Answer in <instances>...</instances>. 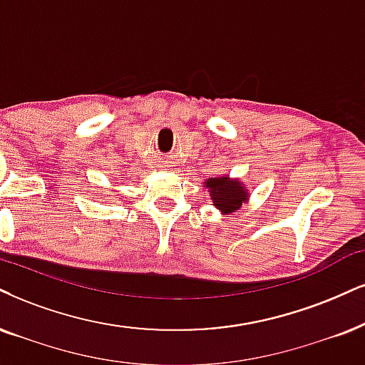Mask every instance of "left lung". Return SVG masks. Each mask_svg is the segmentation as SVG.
Segmentation results:
<instances>
[{
  "instance_id": "obj_1",
  "label": "left lung",
  "mask_w": 365,
  "mask_h": 365,
  "mask_svg": "<svg viewBox=\"0 0 365 365\" xmlns=\"http://www.w3.org/2000/svg\"><path fill=\"white\" fill-rule=\"evenodd\" d=\"M205 186L210 192L211 200H213V205L225 215L238 210L242 203H245L249 200V192L245 190V184L238 181V179L227 178V175L210 178L205 182Z\"/></svg>"
}]
</instances>
